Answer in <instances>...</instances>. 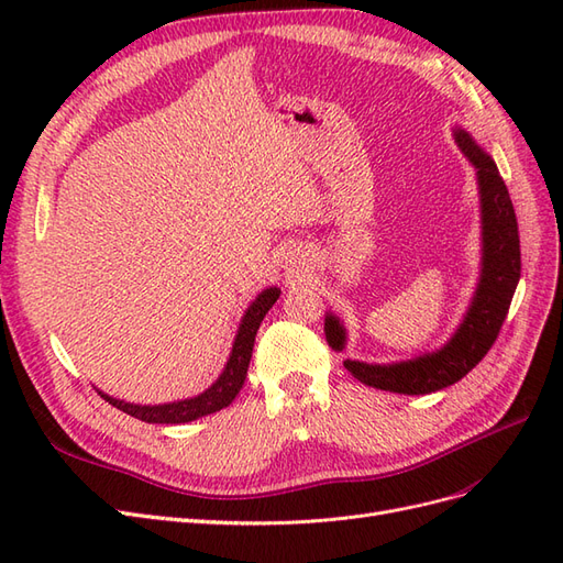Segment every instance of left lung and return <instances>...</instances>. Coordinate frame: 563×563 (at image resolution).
I'll list each match as a JSON object with an SVG mask.
<instances>
[{
  "label": "left lung",
  "instance_id": "left-lung-1",
  "mask_svg": "<svg viewBox=\"0 0 563 563\" xmlns=\"http://www.w3.org/2000/svg\"><path fill=\"white\" fill-rule=\"evenodd\" d=\"M453 139L460 152L476 168L482 207V269L470 308L455 333L434 352H424L406 362L366 364L345 360V368L368 387L397 391V395H430L444 389L479 364L496 343L509 302L521 277L519 228L512 199L500 178L496 162L472 139V133L455 126ZM323 333L335 352H343L347 331L340 317L327 312Z\"/></svg>",
  "mask_w": 563,
  "mask_h": 563
}]
</instances>
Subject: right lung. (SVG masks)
<instances>
[{
	"mask_svg": "<svg viewBox=\"0 0 563 563\" xmlns=\"http://www.w3.org/2000/svg\"><path fill=\"white\" fill-rule=\"evenodd\" d=\"M279 294L282 291L277 286H269L249 305L242 321H240V329H236L230 360H228L223 373H220L218 380L209 389H203L201 395L190 397V399L172 401V404H157V406H141V404L114 399V397L106 395V391H100V389H98V395L103 397L106 401H110L112 406H117L119 411H124V413L139 418L143 422H157V424L192 422L201 416L216 413V411H220V408L230 406L232 399L240 395V389L246 380V371H249V362H251L255 333H258L261 321L265 319V314H267L272 305L277 302Z\"/></svg>",
	"mask_w": 563,
	"mask_h": 563,
	"instance_id": "add662e5",
	"label": "right lung"
}]
</instances>
